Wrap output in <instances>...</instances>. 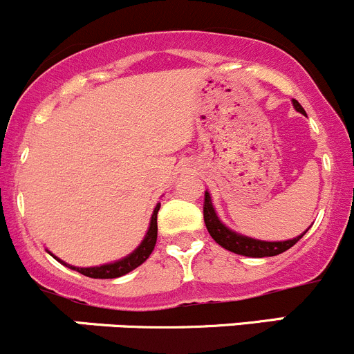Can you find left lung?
Instances as JSON below:
<instances>
[{
  "mask_svg": "<svg viewBox=\"0 0 354 354\" xmlns=\"http://www.w3.org/2000/svg\"><path fill=\"white\" fill-rule=\"evenodd\" d=\"M292 106H295L296 111H299L301 114H306L305 109L301 108L298 101L292 99ZM203 221H205L207 231L210 233V236L216 240V243H219L223 248L230 250V252L238 253V255H245V257H274L279 255V253L286 252V250L291 248L292 245L298 243L301 236L295 238V240H288V241H260V240H253V238H246L241 236V234L233 233L231 230H227L216 216V210H214L212 203H210V197L209 194L205 192V197H203Z\"/></svg>",
  "mask_w": 354,
  "mask_h": 354,
  "instance_id": "1",
  "label": "left lung"
}]
</instances>
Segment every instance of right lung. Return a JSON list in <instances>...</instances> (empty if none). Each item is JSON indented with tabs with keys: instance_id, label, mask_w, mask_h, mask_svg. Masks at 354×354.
I'll list each match as a JSON object with an SVG mask.
<instances>
[{
	"instance_id": "obj_1",
	"label": "right lung",
	"mask_w": 354,
	"mask_h": 354,
	"mask_svg": "<svg viewBox=\"0 0 354 354\" xmlns=\"http://www.w3.org/2000/svg\"><path fill=\"white\" fill-rule=\"evenodd\" d=\"M159 207L160 203L154 209V214H152V219H151V226H149L147 234H145L144 241H142L140 246H138L133 253H130V255L124 257V259L118 260V262L106 263V266H101V267H87V269H82V267L68 266V263L62 262L59 259H56V257L55 259L59 260L63 266L70 267V269L77 270V272L84 274V276L87 277H94V279H114V277L124 276V274H128L130 270L137 269L138 266H142V263L149 259L152 250H154L156 241H157V212H159Z\"/></svg>"
}]
</instances>
